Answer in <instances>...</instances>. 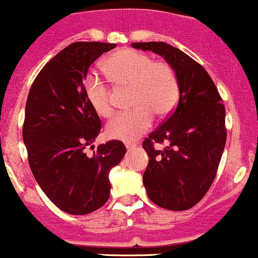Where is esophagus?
Returning a JSON list of instances; mask_svg holds the SVG:
<instances>
[{
	"instance_id": "obj_1",
	"label": "esophagus",
	"mask_w": 258,
	"mask_h": 258,
	"mask_svg": "<svg viewBox=\"0 0 258 258\" xmlns=\"http://www.w3.org/2000/svg\"><path fill=\"white\" fill-rule=\"evenodd\" d=\"M125 147H126V149H128V150H132V149H134L135 147H137V144H135V143H132V142H126Z\"/></svg>"
}]
</instances>
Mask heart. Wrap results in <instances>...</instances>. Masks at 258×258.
<instances>
[{
	"label": "heart",
	"instance_id": "b5f03b06",
	"mask_svg": "<svg viewBox=\"0 0 258 258\" xmlns=\"http://www.w3.org/2000/svg\"><path fill=\"white\" fill-rule=\"evenodd\" d=\"M109 78L120 86H130L132 110L114 116L106 125L111 139L132 142L153 124V114L165 116L174 109L179 98V84L172 66L153 61L152 56L135 50H119L103 62ZM85 95L98 115L109 118L113 114L110 91L96 74H89L84 83Z\"/></svg>",
	"mask_w": 258,
	"mask_h": 258
}]
</instances>
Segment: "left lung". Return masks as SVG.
<instances>
[{"mask_svg":"<svg viewBox=\"0 0 258 258\" xmlns=\"http://www.w3.org/2000/svg\"><path fill=\"white\" fill-rule=\"evenodd\" d=\"M132 46L164 57L179 84L175 110L143 143L149 157L143 184L149 200L159 207L189 210L215 180L226 145L224 105L207 71L179 48L155 41ZM153 141L170 145L155 151Z\"/></svg>","mask_w":258,"mask_h":258,"instance_id":"1","label":"left lung"}]
</instances>
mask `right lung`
Segmentation results:
<instances>
[{"label":"right lung","mask_w":258,"mask_h":258,"mask_svg":"<svg viewBox=\"0 0 258 258\" xmlns=\"http://www.w3.org/2000/svg\"><path fill=\"white\" fill-rule=\"evenodd\" d=\"M115 43L75 42L51 58L35 79L22 128L29 164L48 200L69 215H88L110 196L109 172L125 155L119 140L93 154L101 121L85 95L89 66Z\"/></svg>","instance_id":"add662e5"}]
</instances>
